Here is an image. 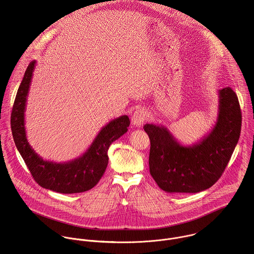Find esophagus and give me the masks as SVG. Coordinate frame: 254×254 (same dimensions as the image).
<instances>
[{"label":"esophagus","mask_w":254,"mask_h":254,"mask_svg":"<svg viewBox=\"0 0 254 254\" xmlns=\"http://www.w3.org/2000/svg\"><path fill=\"white\" fill-rule=\"evenodd\" d=\"M146 120V111L145 109H137L132 115V123L136 127H141Z\"/></svg>","instance_id":"esophagus-1"}]
</instances>
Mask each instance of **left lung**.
Wrapping results in <instances>:
<instances>
[{
  "label": "left lung",
  "mask_w": 254,
  "mask_h": 254,
  "mask_svg": "<svg viewBox=\"0 0 254 254\" xmlns=\"http://www.w3.org/2000/svg\"><path fill=\"white\" fill-rule=\"evenodd\" d=\"M218 107L214 127L192 145L180 144L162 125L144 126L150 140L149 172L161 190L199 192L221 177L241 135L242 112L238 97L230 87L219 90Z\"/></svg>",
  "instance_id": "left-lung-1"
}]
</instances>
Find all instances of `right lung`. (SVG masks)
Masks as SVG:
<instances>
[{
	"label": "right lung",
	"instance_id": "1",
	"mask_svg": "<svg viewBox=\"0 0 254 254\" xmlns=\"http://www.w3.org/2000/svg\"><path fill=\"white\" fill-rule=\"evenodd\" d=\"M36 61H32L18 88L10 116L12 137L34 180L42 187L57 192L76 193L94 188L103 177L109 163V145L128 131L127 115L119 116L104 126L90 147L79 157L68 162L44 160L29 145L24 112Z\"/></svg>",
	"mask_w": 254,
	"mask_h": 254
}]
</instances>
